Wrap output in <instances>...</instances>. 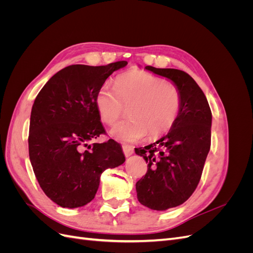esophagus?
<instances>
[{
  "label": "esophagus",
  "instance_id": "34e87169",
  "mask_svg": "<svg viewBox=\"0 0 253 253\" xmlns=\"http://www.w3.org/2000/svg\"><path fill=\"white\" fill-rule=\"evenodd\" d=\"M122 150H124V153L126 157L131 156L134 153V147L133 145H128V144H124L122 145Z\"/></svg>",
  "mask_w": 253,
  "mask_h": 253
}]
</instances>
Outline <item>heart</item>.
<instances>
[{
  "instance_id": "obj_1",
  "label": "heart",
  "mask_w": 253,
  "mask_h": 253,
  "mask_svg": "<svg viewBox=\"0 0 253 253\" xmlns=\"http://www.w3.org/2000/svg\"><path fill=\"white\" fill-rule=\"evenodd\" d=\"M179 88L148 72L129 71L119 75L114 87L102 85L96 95V105L106 125L117 122L128 106L131 118L114 126L115 139L135 142L149 133L152 138L168 133L181 109Z\"/></svg>"
}]
</instances>
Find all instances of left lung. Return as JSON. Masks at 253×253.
<instances>
[{"instance_id": "8db88e82", "label": "left lung", "mask_w": 253, "mask_h": 253, "mask_svg": "<svg viewBox=\"0 0 253 253\" xmlns=\"http://www.w3.org/2000/svg\"><path fill=\"white\" fill-rule=\"evenodd\" d=\"M170 79L180 90L181 109L167 135L135 149L148 163V171L136 182L137 198L152 210L164 211L185 203L201 180L211 145L212 114L201 87L187 73L175 68L145 66Z\"/></svg>"}]
</instances>
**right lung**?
Masks as SVG:
<instances>
[{"mask_svg":"<svg viewBox=\"0 0 253 253\" xmlns=\"http://www.w3.org/2000/svg\"><path fill=\"white\" fill-rule=\"evenodd\" d=\"M126 64L118 61L64 67L46 82L34 102L29 159L43 192L63 208H78L93 201L102 172L126 162L115 140L88 142L105 133L96 105L97 91Z\"/></svg>","mask_w":253,"mask_h":253,"instance_id":"add662e5","label":"right lung"}]
</instances>
